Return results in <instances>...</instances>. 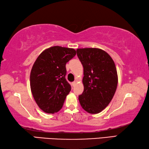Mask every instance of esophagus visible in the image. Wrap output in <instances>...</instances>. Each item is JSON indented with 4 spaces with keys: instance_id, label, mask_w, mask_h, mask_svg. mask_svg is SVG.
I'll list each match as a JSON object with an SVG mask.
<instances>
[{
    "instance_id": "1",
    "label": "esophagus",
    "mask_w": 149,
    "mask_h": 149,
    "mask_svg": "<svg viewBox=\"0 0 149 149\" xmlns=\"http://www.w3.org/2000/svg\"><path fill=\"white\" fill-rule=\"evenodd\" d=\"M72 86H75V85H76V81H74V82H72Z\"/></svg>"
}]
</instances>
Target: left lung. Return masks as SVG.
<instances>
[{
  "label": "left lung",
  "instance_id": "obj_1",
  "mask_svg": "<svg viewBox=\"0 0 149 149\" xmlns=\"http://www.w3.org/2000/svg\"><path fill=\"white\" fill-rule=\"evenodd\" d=\"M77 55L83 66L84 91L79 101L91 114L100 113L111 101L117 87L118 76L114 61L98 48L77 49Z\"/></svg>",
  "mask_w": 149,
  "mask_h": 149
}]
</instances>
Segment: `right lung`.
<instances>
[{"mask_svg":"<svg viewBox=\"0 0 149 149\" xmlns=\"http://www.w3.org/2000/svg\"><path fill=\"white\" fill-rule=\"evenodd\" d=\"M75 55L72 48L53 46L43 51L34 62L30 85L34 100L45 113H55L63 107L71 91L65 78L66 64Z\"/></svg>","mask_w":149,"mask_h":149,"instance_id":"add662e5","label":"right lung"}]
</instances>
